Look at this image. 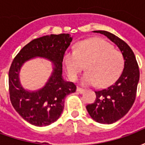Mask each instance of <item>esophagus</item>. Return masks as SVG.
<instances>
[{
	"mask_svg": "<svg viewBox=\"0 0 145 145\" xmlns=\"http://www.w3.org/2000/svg\"><path fill=\"white\" fill-rule=\"evenodd\" d=\"M77 91H78V93H81V94H82V93H83V92L85 91V89L82 88H80V87H78V88H77Z\"/></svg>",
	"mask_w": 145,
	"mask_h": 145,
	"instance_id": "obj_1",
	"label": "esophagus"
}]
</instances>
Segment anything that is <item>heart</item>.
<instances>
[{
  "instance_id": "heart-1",
  "label": "heart",
  "mask_w": 145,
  "mask_h": 145,
  "mask_svg": "<svg viewBox=\"0 0 145 145\" xmlns=\"http://www.w3.org/2000/svg\"><path fill=\"white\" fill-rule=\"evenodd\" d=\"M64 62L71 80L75 81L86 65L87 72L83 77V82L106 87L120 75L124 67V57L106 40L92 39L81 42L76 50L68 52Z\"/></svg>"
}]
</instances>
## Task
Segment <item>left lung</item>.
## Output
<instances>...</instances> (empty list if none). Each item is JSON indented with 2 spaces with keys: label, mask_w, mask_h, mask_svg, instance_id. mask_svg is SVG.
<instances>
[{
  "label": "left lung",
  "mask_w": 145,
  "mask_h": 145,
  "mask_svg": "<svg viewBox=\"0 0 145 145\" xmlns=\"http://www.w3.org/2000/svg\"><path fill=\"white\" fill-rule=\"evenodd\" d=\"M103 34L113 42L124 57V68L114 84L95 91L96 99L86 106L89 115L100 123L110 124L121 119L130 110L137 95L140 78L139 67L131 48L123 40L106 31H94Z\"/></svg>",
  "instance_id": "1"
}]
</instances>
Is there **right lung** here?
Masks as SVG:
<instances>
[{"label": "right lung", "mask_w": 145, "mask_h": 145, "mask_svg": "<svg viewBox=\"0 0 145 145\" xmlns=\"http://www.w3.org/2000/svg\"><path fill=\"white\" fill-rule=\"evenodd\" d=\"M71 41L72 37L66 33L35 39L19 51L11 63L8 72L10 100L18 114L31 124L45 127L56 121L63 112L65 96L76 91L73 82L62 78V62ZM36 56L52 61L54 72L43 88L31 93L21 87L18 74L25 61Z\"/></svg>", "instance_id": "right-lung-1"}]
</instances>
